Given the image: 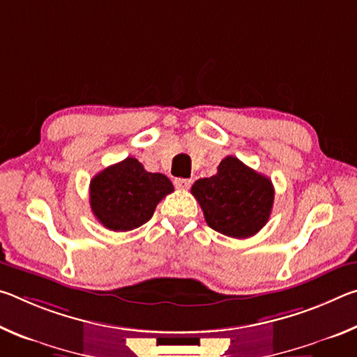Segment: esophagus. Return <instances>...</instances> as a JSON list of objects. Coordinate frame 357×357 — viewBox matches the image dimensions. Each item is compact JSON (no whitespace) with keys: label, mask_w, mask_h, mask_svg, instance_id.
I'll return each instance as SVG.
<instances>
[{"label":"esophagus","mask_w":357,"mask_h":357,"mask_svg":"<svg viewBox=\"0 0 357 357\" xmlns=\"http://www.w3.org/2000/svg\"><path fill=\"white\" fill-rule=\"evenodd\" d=\"M192 183H193V181L187 179V178H176V179H174V185H176L178 189H189Z\"/></svg>","instance_id":"esophagus-1"}]
</instances>
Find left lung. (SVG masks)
<instances>
[{"instance_id": "left-lung-1", "label": "left lung", "mask_w": 357, "mask_h": 357, "mask_svg": "<svg viewBox=\"0 0 357 357\" xmlns=\"http://www.w3.org/2000/svg\"><path fill=\"white\" fill-rule=\"evenodd\" d=\"M208 225L225 236L244 239L257 234L269 220L274 185L238 157L227 155L217 173L192 185Z\"/></svg>"}]
</instances>
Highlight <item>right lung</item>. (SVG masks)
Segmentation results:
<instances>
[{
  "instance_id": "obj_1",
  "label": "right lung",
  "mask_w": 357,
  "mask_h": 357,
  "mask_svg": "<svg viewBox=\"0 0 357 357\" xmlns=\"http://www.w3.org/2000/svg\"><path fill=\"white\" fill-rule=\"evenodd\" d=\"M173 192L165 174L149 173L135 157L107 167L89 184L93 214L112 231H130L153 217L157 203Z\"/></svg>"
}]
</instances>
